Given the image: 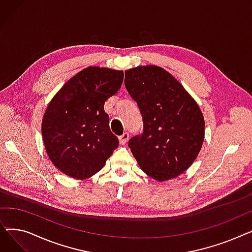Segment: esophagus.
<instances>
[{
    "label": "esophagus",
    "instance_id": "34e87169",
    "mask_svg": "<svg viewBox=\"0 0 252 252\" xmlns=\"http://www.w3.org/2000/svg\"><path fill=\"white\" fill-rule=\"evenodd\" d=\"M128 133H126H126H124L122 136H119V143H121L122 145H125L126 142H127V140H128Z\"/></svg>",
    "mask_w": 252,
    "mask_h": 252
}]
</instances>
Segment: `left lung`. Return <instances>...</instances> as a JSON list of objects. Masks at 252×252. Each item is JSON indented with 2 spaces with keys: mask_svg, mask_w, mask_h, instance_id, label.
<instances>
[{
  "mask_svg": "<svg viewBox=\"0 0 252 252\" xmlns=\"http://www.w3.org/2000/svg\"><path fill=\"white\" fill-rule=\"evenodd\" d=\"M125 85L143 118V133L128 147L145 174L156 181L180 176L196 159L204 140L199 106L169 72L155 65L125 72Z\"/></svg>",
  "mask_w": 252,
  "mask_h": 252,
  "instance_id": "left-lung-1",
  "label": "left lung"
}]
</instances>
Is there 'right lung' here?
<instances>
[{
    "label": "right lung",
    "instance_id": "add662e5",
    "mask_svg": "<svg viewBox=\"0 0 252 252\" xmlns=\"http://www.w3.org/2000/svg\"><path fill=\"white\" fill-rule=\"evenodd\" d=\"M124 82V71L90 67L79 71L52 99L42 123L49 158L59 170L84 180L97 174L118 147L104 110Z\"/></svg>",
    "mask_w": 252,
    "mask_h": 252
}]
</instances>
